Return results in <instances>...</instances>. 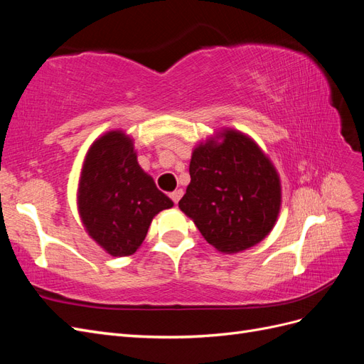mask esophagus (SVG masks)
Returning <instances> with one entry per match:
<instances>
[{
    "label": "esophagus",
    "mask_w": 364,
    "mask_h": 364,
    "mask_svg": "<svg viewBox=\"0 0 364 364\" xmlns=\"http://www.w3.org/2000/svg\"><path fill=\"white\" fill-rule=\"evenodd\" d=\"M183 196V190H174L173 193H170V197H171V200L174 202V203H178L179 200H181V197Z\"/></svg>",
    "instance_id": "1"
}]
</instances>
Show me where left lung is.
I'll return each mask as SVG.
<instances>
[{
  "label": "left lung",
  "instance_id": "1",
  "mask_svg": "<svg viewBox=\"0 0 364 364\" xmlns=\"http://www.w3.org/2000/svg\"><path fill=\"white\" fill-rule=\"evenodd\" d=\"M190 176L179 209L220 253L232 255L257 246L277 225L282 203L279 173L245 132L222 127L197 142Z\"/></svg>",
  "mask_w": 364,
  "mask_h": 364
}]
</instances>
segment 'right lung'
<instances>
[{"instance_id":"add662e5","label":"right lung","mask_w":364,"mask_h":364,"mask_svg":"<svg viewBox=\"0 0 364 364\" xmlns=\"http://www.w3.org/2000/svg\"><path fill=\"white\" fill-rule=\"evenodd\" d=\"M174 203L141 168L135 141L115 129L87 149L77 185V211L95 243L111 257H130L151 220Z\"/></svg>"}]
</instances>
